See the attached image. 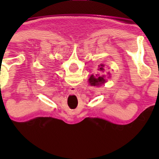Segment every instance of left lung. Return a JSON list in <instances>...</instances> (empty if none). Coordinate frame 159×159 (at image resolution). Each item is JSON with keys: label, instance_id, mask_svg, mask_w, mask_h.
I'll use <instances>...</instances> for the list:
<instances>
[{"label": "left lung", "instance_id": "left-lung-1", "mask_svg": "<svg viewBox=\"0 0 159 159\" xmlns=\"http://www.w3.org/2000/svg\"><path fill=\"white\" fill-rule=\"evenodd\" d=\"M103 67H104L103 64H100V65L99 66V68H98V70L101 71H104ZM108 74H109V73H108ZM88 81H89V84H91L92 86H99V85L103 84L105 82H106L104 75H99V74H97V75H91L89 80H88Z\"/></svg>", "mask_w": 159, "mask_h": 159}]
</instances>
